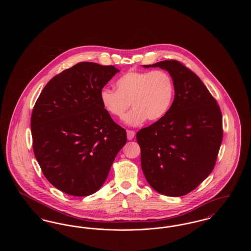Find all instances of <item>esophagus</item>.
I'll use <instances>...</instances> for the list:
<instances>
[{"label": "esophagus", "mask_w": 251, "mask_h": 251, "mask_svg": "<svg viewBox=\"0 0 251 251\" xmlns=\"http://www.w3.org/2000/svg\"><path fill=\"white\" fill-rule=\"evenodd\" d=\"M134 135H135V132H134V131H131V130H128V131H127V137H128L129 140H131V139L134 137Z\"/></svg>", "instance_id": "esophagus-1"}]
</instances>
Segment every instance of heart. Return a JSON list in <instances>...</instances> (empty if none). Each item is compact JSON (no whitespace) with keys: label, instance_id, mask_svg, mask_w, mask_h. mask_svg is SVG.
Segmentation results:
<instances>
[{"label":"heart","instance_id":"b5f03b06","mask_svg":"<svg viewBox=\"0 0 251 251\" xmlns=\"http://www.w3.org/2000/svg\"><path fill=\"white\" fill-rule=\"evenodd\" d=\"M117 90L103 87L100 100L111 116L121 119L131 105L124 121L129 126H139L147 120L163 119L171 107L175 86L165 71L129 72L116 82Z\"/></svg>","mask_w":251,"mask_h":251}]
</instances>
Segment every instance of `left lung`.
Wrapping results in <instances>:
<instances>
[{
  "label": "left lung",
  "instance_id": "1",
  "mask_svg": "<svg viewBox=\"0 0 251 251\" xmlns=\"http://www.w3.org/2000/svg\"><path fill=\"white\" fill-rule=\"evenodd\" d=\"M143 67L168 72L175 97L163 119L136 133L142 170L156 192L180 197L198 187L215 167L223 138L221 111L202 81L178 61Z\"/></svg>",
  "mask_w": 251,
  "mask_h": 251
}]
</instances>
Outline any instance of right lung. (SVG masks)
Instances as JSON below:
<instances>
[{"label": "right lung", "mask_w": 251, "mask_h": 251, "mask_svg": "<svg viewBox=\"0 0 251 251\" xmlns=\"http://www.w3.org/2000/svg\"><path fill=\"white\" fill-rule=\"evenodd\" d=\"M119 72L113 66L78 63L54 76L36 100L31 118L34 153L60 191L75 197L96 193L127 142L126 131L100 100Z\"/></svg>", "instance_id": "1"}]
</instances>
